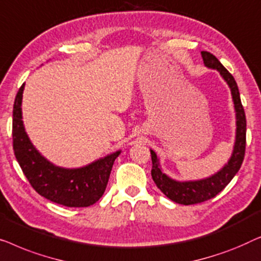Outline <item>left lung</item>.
I'll list each match as a JSON object with an SVG mask.
<instances>
[{
    "mask_svg": "<svg viewBox=\"0 0 261 261\" xmlns=\"http://www.w3.org/2000/svg\"><path fill=\"white\" fill-rule=\"evenodd\" d=\"M201 56H202L204 65L209 68H214L219 71L222 78L228 84L237 112V137L232 157H230L228 163L215 175L208 178L200 179V181L177 182L168 177L161 170L159 159H157L155 151L150 150L152 161L151 176L157 188L171 201L186 205L204 202L209 199H213L221 190L225 189V187L232 181V178L239 171L241 164L244 162L246 150V116L241 104L239 89H238L236 79L223 67L221 62L218 60V58L213 56L212 53L203 50V52H201Z\"/></svg>",
    "mask_w": 261,
    "mask_h": 261,
    "instance_id": "8db88e82",
    "label": "left lung"
}]
</instances>
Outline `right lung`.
Masks as SVG:
<instances>
[{"label":"right lung","instance_id":"add662e5","mask_svg":"<svg viewBox=\"0 0 261 261\" xmlns=\"http://www.w3.org/2000/svg\"><path fill=\"white\" fill-rule=\"evenodd\" d=\"M20 87L13 109V149L23 174L40 195L66 207H89L102 196L115 160L120 151L78 169L57 167L41 156L29 141L22 122Z\"/></svg>","mask_w":261,"mask_h":261}]
</instances>
